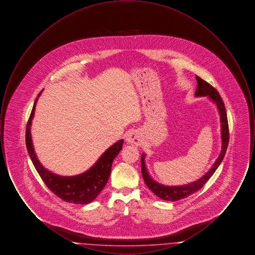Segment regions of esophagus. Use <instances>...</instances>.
I'll use <instances>...</instances> for the list:
<instances>
[{
    "label": "esophagus",
    "instance_id": "1",
    "mask_svg": "<svg viewBox=\"0 0 255 255\" xmlns=\"http://www.w3.org/2000/svg\"><path fill=\"white\" fill-rule=\"evenodd\" d=\"M126 141L131 145H140L142 142L141 136L137 131H131L126 135Z\"/></svg>",
    "mask_w": 255,
    "mask_h": 255
}]
</instances>
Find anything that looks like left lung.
Listing matches in <instances>:
<instances>
[{"instance_id":"1","label":"left lung","mask_w":255,"mask_h":255,"mask_svg":"<svg viewBox=\"0 0 255 255\" xmlns=\"http://www.w3.org/2000/svg\"><path fill=\"white\" fill-rule=\"evenodd\" d=\"M196 80L198 82L197 89L195 92V97H207L217 107L219 115H220V122H221V139H222V148L218 158L211 166V168L206 172V174L198 179L195 182L183 184V185H164L159 182H156L149 174L145 164V154L141 155V173L143 180L145 182L146 185L148 186L151 191L158 196V198L164 200L175 202L179 201L183 198H186L198 190H200L204 184L206 183L211 176L214 174V172L217 170L219 165L221 164L222 160L225 158L227 148L230 140V133H229V123H228V117L226 107L224 105V102L222 100V97L219 95L216 89H214L210 84H208L206 81L200 78L199 76H196Z\"/></svg>"}]
</instances>
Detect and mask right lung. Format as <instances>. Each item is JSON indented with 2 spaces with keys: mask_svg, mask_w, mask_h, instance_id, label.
Wrapping results in <instances>:
<instances>
[{
  "mask_svg": "<svg viewBox=\"0 0 255 255\" xmlns=\"http://www.w3.org/2000/svg\"><path fill=\"white\" fill-rule=\"evenodd\" d=\"M42 90L34 102L25 131V144L28 155L42 180L53 192L63 201L75 205H87L92 203L109 180L112 164L115 158L122 149L123 139H120L99 157L96 163L85 172L75 176H60L45 168L38 159L31 138V123L34 118L35 107L38 98L41 96Z\"/></svg>",
  "mask_w": 255,
  "mask_h": 255,
  "instance_id": "obj_1",
  "label": "right lung"
}]
</instances>
